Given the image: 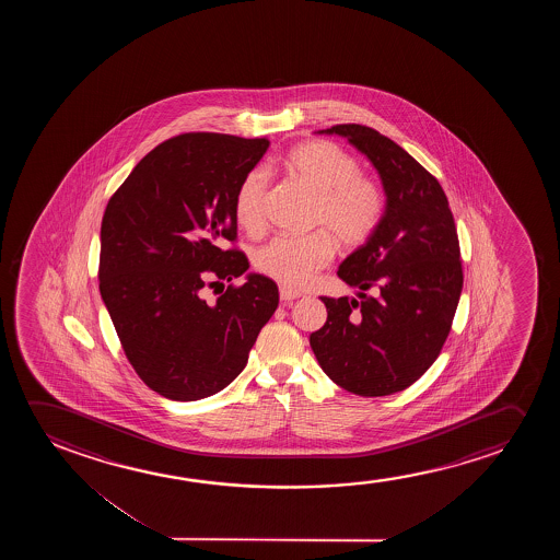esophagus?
Here are the masks:
<instances>
[{"label": "esophagus", "mask_w": 560, "mask_h": 560, "mask_svg": "<svg viewBox=\"0 0 560 560\" xmlns=\"http://www.w3.org/2000/svg\"><path fill=\"white\" fill-rule=\"evenodd\" d=\"M279 294H281V300H283L284 304H289V302H292V300H296L302 296L300 292L292 291V289H287V287H281V289H279Z\"/></svg>", "instance_id": "1"}]
</instances>
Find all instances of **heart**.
I'll return each mask as SVG.
<instances>
[{
    "mask_svg": "<svg viewBox=\"0 0 560 560\" xmlns=\"http://www.w3.org/2000/svg\"><path fill=\"white\" fill-rule=\"evenodd\" d=\"M283 168L315 192L304 237H276L254 254V268L287 289H304L335 256L338 245L358 248L373 237L386 208L383 185L360 172V162L332 141H304L284 154ZM268 172L254 168L235 191L238 225L256 235L264 228Z\"/></svg>",
    "mask_w": 560,
    "mask_h": 560,
    "instance_id": "1",
    "label": "heart"
}]
</instances>
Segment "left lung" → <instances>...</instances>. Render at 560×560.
<instances>
[{
	"label": "left lung",
	"mask_w": 560,
	"mask_h": 560,
	"mask_svg": "<svg viewBox=\"0 0 560 560\" xmlns=\"http://www.w3.org/2000/svg\"><path fill=\"white\" fill-rule=\"evenodd\" d=\"M323 131L368 156L386 208L373 237L338 268L361 300L322 296L327 322L310 346L340 388L390 396L427 373L452 330L463 291L457 228L442 185L398 143L361 124Z\"/></svg>",
	"instance_id": "obj_1"
}]
</instances>
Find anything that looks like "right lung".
Masks as SVG:
<instances>
[{
  "label": "right lung",
  "mask_w": 560,
  "mask_h": 560,
  "mask_svg": "<svg viewBox=\"0 0 560 560\" xmlns=\"http://www.w3.org/2000/svg\"><path fill=\"white\" fill-rule=\"evenodd\" d=\"M266 138L192 131L154 147L108 200L101 222L100 291L139 378L161 396L195 401L245 369L279 304L269 277L248 273L214 304L205 284L248 269L233 200L268 151Z\"/></svg>",
  "instance_id": "1"
}]
</instances>
